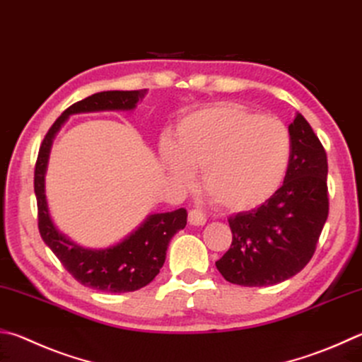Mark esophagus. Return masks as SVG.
<instances>
[{"label":"esophagus","mask_w":362,"mask_h":362,"mask_svg":"<svg viewBox=\"0 0 362 362\" xmlns=\"http://www.w3.org/2000/svg\"><path fill=\"white\" fill-rule=\"evenodd\" d=\"M188 221H189V225H193V226H202V225H206L207 218H206V215L202 214V210L192 209L188 212Z\"/></svg>","instance_id":"1"}]
</instances>
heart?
I'll list each match as a JSON object with an SVG mask.
<instances>
[{"label":"heart","instance_id":"b5f03b06","mask_svg":"<svg viewBox=\"0 0 362 362\" xmlns=\"http://www.w3.org/2000/svg\"><path fill=\"white\" fill-rule=\"evenodd\" d=\"M291 153L288 128L231 103H216L188 115L175 142H164L161 158L174 179L187 185L201 170L210 201L228 210H250L277 192Z\"/></svg>","mask_w":362,"mask_h":362}]
</instances>
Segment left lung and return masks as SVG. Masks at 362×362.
Returning <instances> with one entry per match:
<instances>
[{"mask_svg": "<svg viewBox=\"0 0 362 362\" xmlns=\"http://www.w3.org/2000/svg\"><path fill=\"white\" fill-rule=\"evenodd\" d=\"M291 153L277 192L258 209L229 216L233 242L215 262L229 284L271 286L312 259L329 214L327 156L300 114L288 127Z\"/></svg>", "mask_w": 362, "mask_h": 362, "instance_id": "8db88e82", "label": "left lung"}]
</instances>
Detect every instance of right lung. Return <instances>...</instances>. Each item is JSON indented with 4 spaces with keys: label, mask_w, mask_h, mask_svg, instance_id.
<instances>
[{
    "label": "right lung",
    "mask_w": 362,
    "mask_h": 362,
    "mask_svg": "<svg viewBox=\"0 0 362 362\" xmlns=\"http://www.w3.org/2000/svg\"><path fill=\"white\" fill-rule=\"evenodd\" d=\"M147 90L101 91L69 106L52 124L39 147L35 166V193L37 201V228L42 240L64 269L83 286L107 293H128L148 285L166 259V250L173 235L185 228L187 210L153 214L144 225L120 244L104 250H88L76 245L57 231L50 220L44 194V174L47 168L52 139L72 114L98 110H131L146 96Z\"/></svg>",
    "instance_id": "right-lung-1"
}]
</instances>
